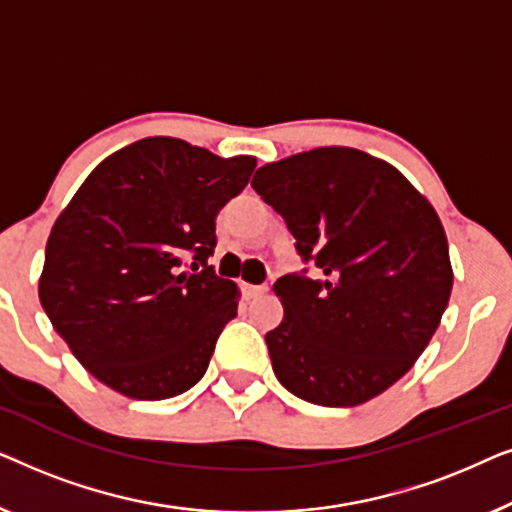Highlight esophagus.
Returning a JSON list of instances; mask_svg holds the SVG:
<instances>
[{"instance_id": "esophagus-1", "label": "esophagus", "mask_w": 512, "mask_h": 512, "mask_svg": "<svg viewBox=\"0 0 512 512\" xmlns=\"http://www.w3.org/2000/svg\"><path fill=\"white\" fill-rule=\"evenodd\" d=\"M242 291H244V296H247V298H254V296H258V293L265 291V286H258V284H242Z\"/></svg>"}]
</instances>
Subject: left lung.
<instances>
[{
	"instance_id": "obj_1",
	"label": "left lung",
	"mask_w": 512,
	"mask_h": 512,
	"mask_svg": "<svg viewBox=\"0 0 512 512\" xmlns=\"http://www.w3.org/2000/svg\"><path fill=\"white\" fill-rule=\"evenodd\" d=\"M251 186L313 270L272 286L284 319L265 342L279 382L324 408L380 396L419 359L450 300L438 214L396 167L345 146L263 165Z\"/></svg>"
}]
</instances>
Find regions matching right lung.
Returning <instances> with one entry per match:
<instances>
[{
  "label": "right lung",
  "instance_id": "1",
  "mask_svg": "<svg viewBox=\"0 0 512 512\" xmlns=\"http://www.w3.org/2000/svg\"><path fill=\"white\" fill-rule=\"evenodd\" d=\"M254 167L251 156L146 137L83 181L48 237L39 300L102 384L160 401L202 380L240 298L207 263L216 214Z\"/></svg>",
  "mask_w": 512,
  "mask_h": 512
}]
</instances>
